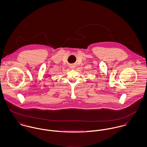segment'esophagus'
<instances>
[{
  "instance_id": "1",
  "label": "esophagus",
  "mask_w": 147,
  "mask_h": 147,
  "mask_svg": "<svg viewBox=\"0 0 147 147\" xmlns=\"http://www.w3.org/2000/svg\"><path fill=\"white\" fill-rule=\"evenodd\" d=\"M71 68H74V65H71Z\"/></svg>"
}]
</instances>
